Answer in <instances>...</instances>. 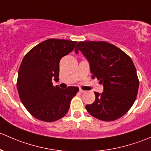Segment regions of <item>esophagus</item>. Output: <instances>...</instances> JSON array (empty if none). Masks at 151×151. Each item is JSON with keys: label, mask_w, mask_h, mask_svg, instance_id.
<instances>
[{"label": "esophagus", "mask_w": 151, "mask_h": 151, "mask_svg": "<svg viewBox=\"0 0 151 151\" xmlns=\"http://www.w3.org/2000/svg\"><path fill=\"white\" fill-rule=\"evenodd\" d=\"M79 91H80L81 93H84V92H85V91H84V90L81 89V88H80V90H79Z\"/></svg>", "instance_id": "1"}]
</instances>
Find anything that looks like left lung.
<instances>
[{
    "instance_id": "8db88e82",
    "label": "left lung",
    "mask_w": 151,
    "mask_h": 151,
    "mask_svg": "<svg viewBox=\"0 0 151 151\" xmlns=\"http://www.w3.org/2000/svg\"><path fill=\"white\" fill-rule=\"evenodd\" d=\"M83 53L90 64L93 79L104 86L102 94L94 92L95 100L86 105L93 117L113 122L122 117L133 105L139 88L136 68L129 55L105 41H80L75 52Z\"/></svg>"
}]
</instances>
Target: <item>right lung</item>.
I'll return each mask as SVG.
<instances>
[{
	"label": "right lung",
	"mask_w": 151,
	"mask_h": 151,
	"mask_svg": "<svg viewBox=\"0 0 151 151\" xmlns=\"http://www.w3.org/2000/svg\"><path fill=\"white\" fill-rule=\"evenodd\" d=\"M76 43L51 38L34 46L23 58L17 86L22 102L35 119L54 122L68 113L78 87L60 88L53 85L52 79L59 80L60 60L73 50Z\"/></svg>",
	"instance_id": "right-lung-1"
}]
</instances>
